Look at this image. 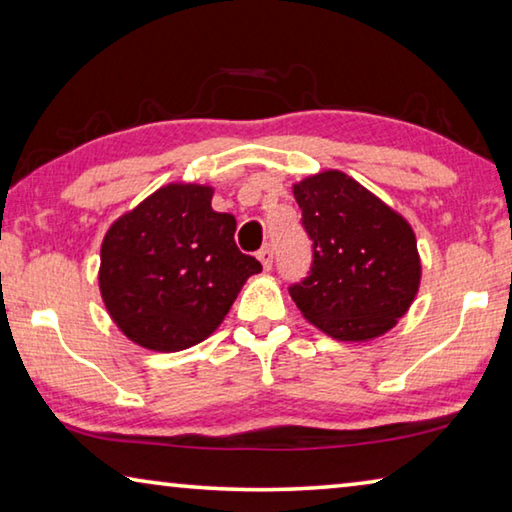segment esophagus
Here are the masks:
<instances>
[{
	"label": "esophagus",
	"mask_w": 512,
	"mask_h": 512,
	"mask_svg": "<svg viewBox=\"0 0 512 512\" xmlns=\"http://www.w3.org/2000/svg\"><path fill=\"white\" fill-rule=\"evenodd\" d=\"M257 259H259V262H262L264 271H271V266H273V248L271 246H264L257 253Z\"/></svg>",
	"instance_id": "34e87169"
}]
</instances>
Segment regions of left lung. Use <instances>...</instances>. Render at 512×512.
Instances as JSON below:
<instances>
[{
	"instance_id": "obj_1",
	"label": "left lung",
	"mask_w": 512,
	"mask_h": 512,
	"mask_svg": "<svg viewBox=\"0 0 512 512\" xmlns=\"http://www.w3.org/2000/svg\"><path fill=\"white\" fill-rule=\"evenodd\" d=\"M314 241L309 275L289 289L311 325L336 341H370L397 325L420 289L415 232L348 173L327 169L293 185Z\"/></svg>"
}]
</instances>
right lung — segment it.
Here are the masks:
<instances>
[{"mask_svg": "<svg viewBox=\"0 0 512 512\" xmlns=\"http://www.w3.org/2000/svg\"><path fill=\"white\" fill-rule=\"evenodd\" d=\"M212 196L196 183L160 187L103 237V305L146 350L180 352L205 341L248 277L262 271L237 248L235 216L214 212Z\"/></svg>", "mask_w": 512, "mask_h": 512, "instance_id": "obj_1", "label": "right lung"}]
</instances>
